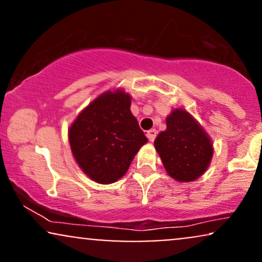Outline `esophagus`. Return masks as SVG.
<instances>
[{
  "mask_svg": "<svg viewBox=\"0 0 262 262\" xmlns=\"http://www.w3.org/2000/svg\"><path fill=\"white\" fill-rule=\"evenodd\" d=\"M156 134H158V132H156L155 129H150V130H148V133H146V137H148V139L150 141H154Z\"/></svg>",
  "mask_w": 262,
  "mask_h": 262,
  "instance_id": "esophagus-1",
  "label": "esophagus"
}]
</instances>
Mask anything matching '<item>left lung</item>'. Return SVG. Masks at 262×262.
<instances>
[{"instance_id": "obj_1", "label": "left lung", "mask_w": 262, "mask_h": 262, "mask_svg": "<svg viewBox=\"0 0 262 262\" xmlns=\"http://www.w3.org/2000/svg\"><path fill=\"white\" fill-rule=\"evenodd\" d=\"M154 145L166 172L179 182H192L202 176L214 152L207 132L182 108L166 117V130L159 133Z\"/></svg>"}]
</instances>
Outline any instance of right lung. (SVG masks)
<instances>
[{
    "label": "right lung",
    "instance_id": "1",
    "mask_svg": "<svg viewBox=\"0 0 262 262\" xmlns=\"http://www.w3.org/2000/svg\"><path fill=\"white\" fill-rule=\"evenodd\" d=\"M124 90L106 91L81 111L69 128L74 159L90 179L101 185L118 181L148 141L130 112Z\"/></svg>",
    "mask_w": 262,
    "mask_h": 262
}]
</instances>
